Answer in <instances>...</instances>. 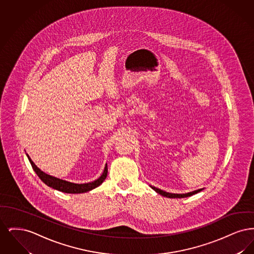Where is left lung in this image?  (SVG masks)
Instances as JSON below:
<instances>
[{
    "label": "left lung",
    "mask_w": 254,
    "mask_h": 254,
    "mask_svg": "<svg viewBox=\"0 0 254 254\" xmlns=\"http://www.w3.org/2000/svg\"><path fill=\"white\" fill-rule=\"evenodd\" d=\"M151 188H152V190H154L157 193L161 194L162 196L168 197V198H185V197L191 196V195H193V194L198 193V192H200L201 190H203V189H200V190H194V191H191V192H188V193H169V192H166V191H164V190H160V189H157V188H155V187H151Z\"/></svg>",
    "instance_id": "8db88e82"
}]
</instances>
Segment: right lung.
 Wrapping results in <instances>:
<instances>
[{
    "label": "right lung",
    "instance_id": "obj_1",
    "mask_svg": "<svg viewBox=\"0 0 254 254\" xmlns=\"http://www.w3.org/2000/svg\"><path fill=\"white\" fill-rule=\"evenodd\" d=\"M26 156L28 158L32 169H34V171L36 172L37 175L39 176V178L44 182L47 186H49L50 188L57 190L62 192H65V193H83L89 191L93 189H95L97 187H99L103 182L105 181V179L107 178L108 175V165L106 164V167L104 169L103 174L95 180V181L90 182V183H86V184H75L71 182L65 181V180H62L57 177L51 176L49 174L45 173L44 171H42L41 169L37 167L36 165L33 163V161L30 159V157L26 154Z\"/></svg>",
    "mask_w": 254,
    "mask_h": 254
}]
</instances>
